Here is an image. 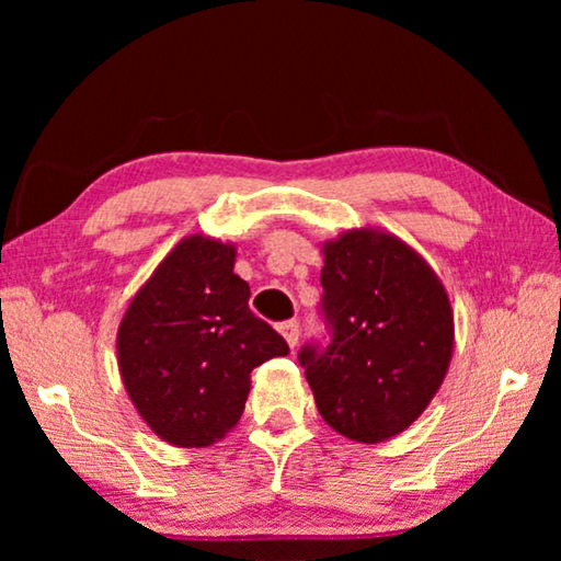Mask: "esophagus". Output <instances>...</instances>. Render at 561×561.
<instances>
[{
    "label": "esophagus",
    "instance_id": "esophagus-1",
    "mask_svg": "<svg viewBox=\"0 0 561 561\" xmlns=\"http://www.w3.org/2000/svg\"><path fill=\"white\" fill-rule=\"evenodd\" d=\"M279 334L287 341L289 348H294L299 344V321H284V324H279Z\"/></svg>",
    "mask_w": 561,
    "mask_h": 561
}]
</instances>
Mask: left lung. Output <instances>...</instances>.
<instances>
[{"instance_id":"left-lung-1","label":"left lung","mask_w":561,"mask_h":561,"mask_svg":"<svg viewBox=\"0 0 561 561\" xmlns=\"http://www.w3.org/2000/svg\"><path fill=\"white\" fill-rule=\"evenodd\" d=\"M321 252L331 344L304 346L299 364L331 428L383 443L443 386L455 346L450 297L411 244L378 227L341 232Z\"/></svg>"}]
</instances>
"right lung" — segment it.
<instances>
[{
	"label": "right lung",
	"instance_id": "1",
	"mask_svg": "<svg viewBox=\"0 0 561 561\" xmlns=\"http://www.w3.org/2000/svg\"><path fill=\"white\" fill-rule=\"evenodd\" d=\"M237 247L183 237L128 304L116 336L130 403L160 440L207 448L244 413L250 374L289 346L247 307Z\"/></svg>",
	"mask_w": 561,
	"mask_h": 561
}]
</instances>
